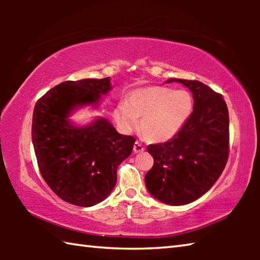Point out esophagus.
Segmentation results:
<instances>
[{
    "mask_svg": "<svg viewBox=\"0 0 260 260\" xmlns=\"http://www.w3.org/2000/svg\"><path fill=\"white\" fill-rule=\"evenodd\" d=\"M133 151H134L135 153L143 152V151H144V147H143V144H142V143H140V142H135V143H134V147H133Z\"/></svg>",
    "mask_w": 260,
    "mask_h": 260,
    "instance_id": "34e87169",
    "label": "esophagus"
}]
</instances>
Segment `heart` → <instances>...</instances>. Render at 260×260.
<instances>
[{"mask_svg": "<svg viewBox=\"0 0 260 260\" xmlns=\"http://www.w3.org/2000/svg\"><path fill=\"white\" fill-rule=\"evenodd\" d=\"M193 100L188 90L162 86L141 88L132 91L128 101L118 104L114 119L121 129L138 127L151 142H165L174 138L189 120Z\"/></svg>", "mask_w": 260, "mask_h": 260, "instance_id": "b5f03b06", "label": "heart"}]
</instances>
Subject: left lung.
Masks as SVG:
<instances>
[{
    "label": "left lung",
    "mask_w": 260,
    "mask_h": 260,
    "mask_svg": "<svg viewBox=\"0 0 260 260\" xmlns=\"http://www.w3.org/2000/svg\"><path fill=\"white\" fill-rule=\"evenodd\" d=\"M181 82L192 93L193 110L179 133L164 143L149 144L153 166L146 186L156 200L184 205L199 200L221 175L230 152V116L225 100L197 80Z\"/></svg>",
    "instance_id": "obj_1"
}]
</instances>
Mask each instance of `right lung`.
Returning a JSON list of instances; mask_svg holds the SVG:
<instances>
[{
	"mask_svg": "<svg viewBox=\"0 0 260 260\" xmlns=\"http://www.w3.org/2000/svg\"><path fill=\"white\" fill-rule=\"evenodd\" d=\"M110 90V78L64 81L34 107L32 142L39 170L51 190L73 205L88 208L107 199L118 166L133 150V136L119 134L105 118L86 126L69 119L74 109L99 107Z\"/></svg>",
	"mask_w": 260,
	"mask_h": 260,
	"instance_id": "right-lung-1",
	"label": "right lung"
}]
</instances>
